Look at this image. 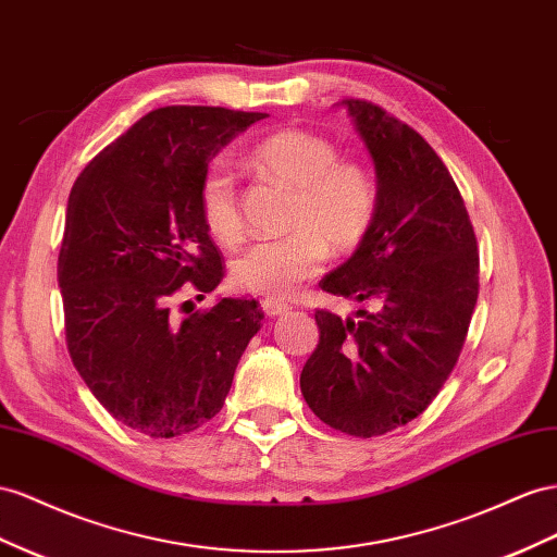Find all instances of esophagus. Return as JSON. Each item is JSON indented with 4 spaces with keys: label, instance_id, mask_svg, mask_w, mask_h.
Wrapping results in <instances>:
<instances>
[{
    "label": "esophagus",
    "instance_id": "esophagus-1",
    "mask_svg": "<svg viewBox=\"0 0 557 557\" xmlns=\"http://www.w3.org/2000/svg\"><path fill=\"white\" fill-rule=\"evenodd\" d=\"M288 309L290 307L285 305V302H278V299H264V302H262V311L267 315H281V313H285Z\"/></svg>",
    "mask_w": 557,
    "mask_h": 557
}]
</instances>
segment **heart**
I'll return each instance as SVG.
<instances>
[{"label":"heart","instance_id":"b5f03b06","mask_svg":"<svg viewBox=\"0 0 557 557\" xmlns=\"http://www.w3.org/2000/svg\"><path fill=\"white\" fill-rule=\"evenodd\" d=\"M250 166L293 191L283 220L288 236L260 242L232 260V281L246 293L281 299L321 272L329 246L351 252L366 242L380 210L377 177L358 159H339L337 147L307 128L269 133L248 154ZM201 218L222 246L244 238V215L234 173L213 163L199 187Z\"/></svg>","mask_w":557,"mask_h":557}]
</instances>
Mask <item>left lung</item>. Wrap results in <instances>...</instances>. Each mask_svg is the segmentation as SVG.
I'll list each match as a JSON object with an SVG mask.
<instances>
[{
    "label": "left lung",
    "instance_id": "obj_1",
    "mask_svg": "<svg viewBox=\"0 0 557 557\" xmlns=\"http://www.w3.org/2000/svg\"><path fill=\"white\" fill-rule=\"evenodd\" d=\"M377 169L380 210L325 293L374 305L356 319L315 309L319 344L299 374L330 429L374 438L422 414L455 370L478 302V242L433 147L380 104L347 98Z\"/></svg>",
    "mask_w": 557,
    "mask_h": 557
}]
</instances>
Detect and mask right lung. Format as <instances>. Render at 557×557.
Masks as SVG:
<instances>
[{
  "mask_svg": "<svg viewBox=\"0 0 557 557\" xmlns=\"http://www.w3.org/2000/svg\"><path fill=\"white\" fill-rule=\"evenodd\" d=\"M264 116L199 104L152 110L70 191L58 255L70 358L116 422L152 438L189 433L222 410L262 327L255 299L224 297L189 315L173 305L180 293H213L224 276L201 218V177L220 147Z\"/></svg>",
  "mask_w": 557,
  "mask_h": 557,
  "instance_id": "obj_1",
  "label": "right lung"
}]
</instances>
